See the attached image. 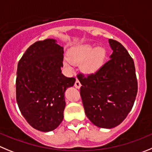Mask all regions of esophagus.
Wrapping results in <instances>:
<instances>
[{"mask_svg": "<svg viewBox=\"0 0 152 152\" xmlns=\"http://www.w3.org/2000/svg\"><path fill=\"white\" fill-rule=\"evenodd\" d=\"M81 86H82V85H81L80 82H79V81L78 80V79H76V83H75V85H74L75 87H76V88L79 89V88H80Z\"/></svg>", "mask_w": 152, "mask_h": 152, "instance_id": "34e87169", "label": "esophagus"}]
</instances>
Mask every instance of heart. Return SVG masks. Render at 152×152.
Returning <instances> with one entry per match:
<instances>
[{"instance_id": "b5f03b06", "label": "heart", "mask_w": 152, "mask_h": 152, "mask_svg": "<svg viewBox=\"0 0 152 152\" xmlns=\"http://www.w3.org/2000/svg\"><path fill=\"white\" fill-rule=\"evenodd\" d=\"M106 56V52L104 48H94L90 44H85L69 51L68 57L64 60V64L69 72L73 70V64L81 65L82 71L91 75L95 73L103 66Z\"/></svg>"}]
</instances>
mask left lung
I'll return each instance as SVG.
<instances>
[{
	"mask_svg": "<svg viewBox=\"0 0 152 152\" xmlns=\"http://www.w3.org/2000/svg\"><path fill=\"white\" fill-rule=\"evenodd\" d=\"M110 60L87 77L77 76L85 113L94 125L113 128L119 125L134 106L137 79L133 58L118 41L109 39Z\"/></svg>",
	"mask_w": 152,
	"mask_h": 152,
	"instance_id": "1",
	"label": "left lung"
}]
</instances>
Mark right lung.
<instances>
[{
    "label": "right lung",
    "mask_w": 152,
    "mask_h": 152,
    "mask_svg": "<svg viewBox=\"0 0 152 152\" xmlns=\"http://www.w3.org/2000/svg\"><path fill=\"white\" fill-rule=\"evenodd\" d=\"M64 48L54 39L37 41L18 61L16 100L21 113L36 130L49 132L64 118V92L75 78L61 73Z\"/></svg>",
    "instance_id": "obj_1"
}]
</instances>
